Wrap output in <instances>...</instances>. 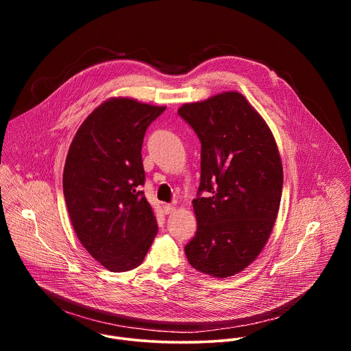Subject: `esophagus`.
I'll use <instances>...</instances> for the list:
<instances>
[{"label": "esophagus", "mask_w": 351, "mask_h": 351, "mask_svg": "<svg viewBox=\"0 0 351 351\" xmlns=\"http://www.w3.org/2000/svg\"><path fill=\"white\" fill-rule=\"evenodd\" d=\"M176 211V207L173 206V204H165L164 206V213L167 214V215H171V214H173Z\"/></svg>", "instance_id": "1"}]
</instances>
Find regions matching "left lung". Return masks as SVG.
Returning a JSON list of instances; mask_svg holds the SVG:
<instances>
[{
	"label": "left lung",
	"instance_id": "8db88e82",
	"mask_svg": "<svg viewBox=\"0 0 351 351\" xmlns=\"http://www.w3.org/2000/svg\"><path fill=\"white\" fill-rule=\"evenodd\" d=\"M178 114L202 143L197 232L184 253L194 269L228 278L252 264L269 239L283 186L279 149L267 122L237 91L183 104Z\"/></svg>",
	"mask_w": 351,
	"mask_h": 351
}]
</instances>
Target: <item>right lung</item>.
<instances>
[{"label":"right lung","mask_w":351,"mask_h":351,"mask_svg":"<svg viewBox=\"0 0 351 351\" xmlns=\"http://www.w3.org/2000/svg\"><path fill=\"white\" fill-rule=\"evenodd\" d=\"M165 107L114 97L77 129L65 161L64 195L75 233L111 272L138 267L158 232L144 184L141 145Z\"/></svg>","instance_id":"add662e5"}]
</instances>
